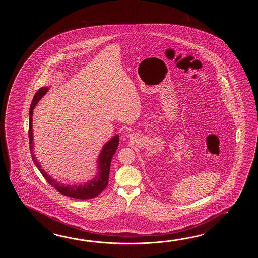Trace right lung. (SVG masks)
I'll list each match as a JSON object with an SVG mask.
<instances>
[{"label": "right lung", "mask_w": 258, "mask_h": 258, "mask_svg": "<svg viewBox=\"0 0 258 258\" xmlns=\"http://www.w3.org/2000/svg\"><path fill=\"white\" fill-rule=\"evenodd\" d=\"M48 91V88H39V91L35 94L32 103L30 106L29 110V128H28V138H29V148L32 155V160L35 165L38 167L39 171L43 175L46 181L49 182L51 186L56 189V191L60 192V195H63L69 198H77V199H90V198L98 197L100 192L104 190L108 185L109 181V175H110V162L113 155L115 154L116 150L119 146V136L112 137L109 142L105 145L99 157V174L98 176L88 183L85 185H74V186H64L59 182L50 178L45 171H44L37 159L35 158L33 153V133H32V115L35 106L39 102V99L42 98L46 92Z\"/></svg>", "instance_id": "1"}]
</instances>
